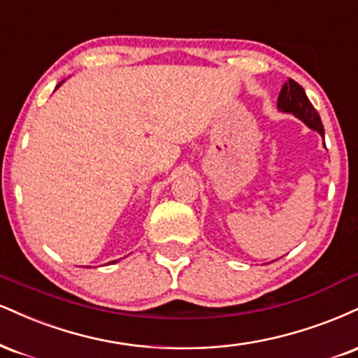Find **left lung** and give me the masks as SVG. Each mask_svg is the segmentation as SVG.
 <instances>
[{"instance_id":"obj_1","label":"left lung","mask_w":358,"mask_h":358,"mask_svg":"<svg viewBox=\"0 0 358 358\" xmlns=\"http://www.w3.org/2000/svg\"><path fill=\"white\" fill-rule=\"evenodd\" d=\"M277 106L280 111L283 113H292L295 115L296 118L302 120V122L307 124L308 128L315 130L324 136V124H322L320 115L318 111L313 108V105L305 94V90L300 86L296 81L288 78L285 85L282 86V92L278 94Z\"/></svg>"}]
</instances>
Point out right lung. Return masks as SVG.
Listing matches in <instances>:
<instances>
[{"label":"right lung","mask_w":358,"mask_h":358,"mask_svg":"<svg viewBox=\"0 0 358 358\" xmlns=\"http://www.w3.org/2000/svg\"><path fill=\"white\" fill-rule=\"evenodd\" d=\"M62 83H63V81H62ZM62 83H58V85H56V88H58V86H59V85H62ZM113 264H115V262H113Z\"/></svg>","instance_id":"1"}]
</instances>
